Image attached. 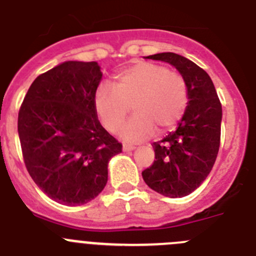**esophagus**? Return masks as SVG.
Returning a JSON list of instances; mask_svg holds the SVG:
<instances>
[{
  "instance_id": "1",
  "label": "esophagus",
  "mask_w": 256,
  "mask_h": 256,
  "mask_svg": "<svg viewBox=\"0 0 256 256\" xmlns=\"http://www.w3.org/2000/svg\"><path fill=\"white\" fill-rule=\"evenodd\" d=\"M134 146H132V144H124L123 146V150L124 151H133L134 150Z\"/></svg>"
}]
</instances>
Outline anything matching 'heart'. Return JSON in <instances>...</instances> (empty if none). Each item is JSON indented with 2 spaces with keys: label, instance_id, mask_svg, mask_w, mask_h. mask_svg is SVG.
I'll return each mask as SVG.
<instances>
[{
  "label": "heart",
  "instance_id": "obj_1",
  "mask_svg": "<svg viewBox=\"0 0 256 256\" xmlns=\"http://www.w3.org/2000/svg\"><path fill=\"white\" fill-rule=\"evenodd\" d=\"M188 92L184 79L162 65L138 62L116 76L114 88L98 87L94 110L108 132H116L130 106L134 115L120 130L126 141H142L156 128L168 130L180 120L186 110Z\"/></svg>",
  "mask_w": 256,
  "mask_h": 256
}]
</instances>
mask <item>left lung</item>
<instances>
[{
    "mask_svg": "<svg viewBox=\"0 0 256 256\" xmlns=\"http://www.w3.org/2000/svg\"><path fill=\"white\" fill-rule=\"evenodd\" d=\"M144 58L173 65L184 79L188 102L177 130L154 142L155 162L142 172L148 187L166 198H183L206 180L220 144L222 105L212 78L188 58L162 52Z\"/></svg>",
    "mask_w": 256,
    "mask_h": 256,
    "instance_id": "obj_1",
    "label": "left lung"
}]
</instances>
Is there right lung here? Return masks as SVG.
I'll use <instances>...</instances> for the list:
<instances>
[{
  "instance_id": "add662e5",
  "label": "right lung",
  "mask_w": 256,
  "mask_h": 256,
  "mask_svg": "<svg viewBox=\"0 0 256 256\" xmlns=\"http://www.w3.org/2000/svg\"><path fill=\"white\" fill-rule=\"evenodd\" d=\"M102 79L96 61H65L40 74L18 118L32 180L58 204L83 205L108 182V165L122 144L100 124L94 94Z\"/></svg>"
}]
</instances>
